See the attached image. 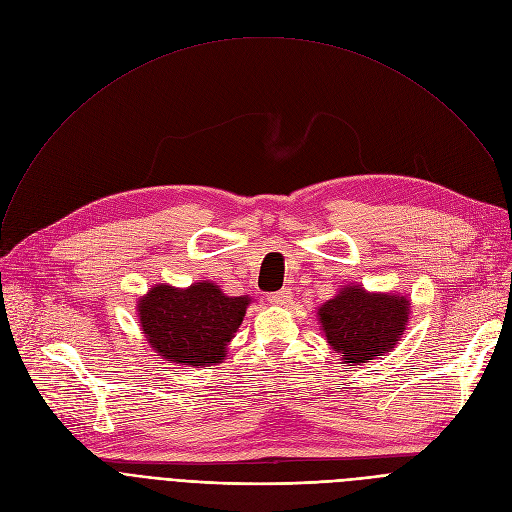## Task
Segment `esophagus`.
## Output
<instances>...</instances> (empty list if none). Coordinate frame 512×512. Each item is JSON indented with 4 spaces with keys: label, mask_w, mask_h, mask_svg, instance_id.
<instances>
[{
    "label": "esophagus",
    "mask_w": 512,
    "mask_h": 512,
    "mask_svg": "<svg viewBox=\"0 0 512 512\" xmlns=\"http://www.w3.org/2000/svg\"><path fill=\"white\" fill-rule=\"evenodd\" d=\"M290 299H292V292H290L288 288L278 290V292H272L270 297H267V301H270V303L276 305V307H286V305L290 303Z\"/></svg>",
    "instance_id": "34e87169"
}]
</instances>
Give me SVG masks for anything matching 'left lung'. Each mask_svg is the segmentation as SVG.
Instances as JSON below:
<instances>
[{
  "label": "left lung",
  "mask_w": 512,
  "mask_h": 512,
  "mask_svg": "<svg viewBox=\"0 0 512 512\" xmlns=\"http://www.w3.org/2000/svg\"><path fill=\"white\" fill-rule=\"evenodd\" d=\"M411 303L394 292L344 286L317 309L321 330L344 365H359L392 353L407 330Z\"/></svg>",
  "instance_id": "8db88e82"
}]
</instances>
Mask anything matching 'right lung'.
Returning <instances> with one entry per match:
<instances>
[{"instance_id": "obj_1", "label": "right lung", "mask_w": 512, "mask_h": 512, "mask_svg": "<svg viewBox=\"0 0 512 512\" xmlns=\"http://www.w3.org/2000/svg\"><path fill=\"white\" fill-rule=\"evenodd\" d=\"M249 303V297H228L218 284L203 280L188 288L157 284L137 309L141 330L161 359L207 367L226 357Z\"/></svg>"}]
</instances>
